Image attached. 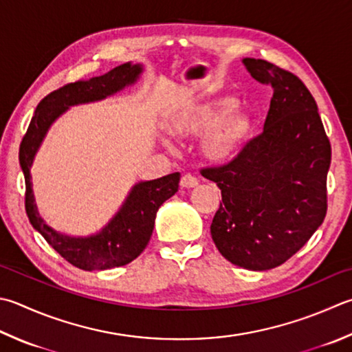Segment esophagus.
Masks as SVG:
<instances>
[{
  "label": "esophagus",
  "instance_id": "esophagus-1",
  "mask_svg": "<svg viewBox=\"0 0 352 352\" xmlns=\"http://www.w3.org/2000/svg\"><path fill=\"white\" fill-rule=\"evenodd\" d=\"M197 184H199L197 177H195L193 175H190V173L184 175L181 177V187H184V188H193V187H196Z\"/></svg>",
  "mask_w": 352,
  "mask_h": 352
}]
</instances>
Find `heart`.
Returning a JSON list of instances; mask_svg holds the SVG:
<instances>
[{"label": "heart", "mask_w": 352, "mask_h": 352, "mask_svg": "<svg viewBox=\"0 0 352 352\" xmlns=\"http://www.w3.org/2000/svg\"><path fill=\"white\" fill-rule=\"evenodd\" d=\"M234 107L236 99L230 96L211 104L196 105L171 119V130L182 138L207 133L202 142L205 156L214 162L230 161L253 131L251 118L242 111H231Z\"/></svg>", "instance_id": "b5f03b06"}]
</instances>
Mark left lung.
Listing matches in <instances>:
<instances>
[{"mask_svg":"<svg viewBox=\"0 0 352 352\" xmlns=\"http://www.w3.org/2000/svg\"><path fill=\"white\" fill-rule=\"evenodd\" d=\"M243 64L273 87L263 131L230 162L201 173L222 195L211 222L219 253L237 267L263 271L293 257L327 216L331 144L299 76L265 59Z\"/></svg>","mask_w":352,"mask_h":352,"instance_id":"left-lung-1","label":"left lung"}]
</instances>
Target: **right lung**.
<instances>
[{
    "label": "right lung",
    "instance_id": "right-lung-1",
    "mask_svg": "<svg viewBox=\"0 0 352 352\" xmlns=\"http://www.w3.org/2000/svg\"><path fill=\"white\" fill-rule=\"evenodd\" d=\"M141 73V65L122 64L102 76L89 81L65 84L41 99L32 116L29 129L19 145V165L25 181V213L32 227L41 233L50 247L79 270H109L127 265L142 253L153 233L155 217L161 205L173 196L181 173H171L155 181L135 185L127 201L107 227L96 236L76 239L53 231L38 214L33 204L30 165L50 124L75 104L98 101L127 84H133Z\"/></svg>",
    "mask_w": 352,
    "mask_h": 352
}]
</instances>
